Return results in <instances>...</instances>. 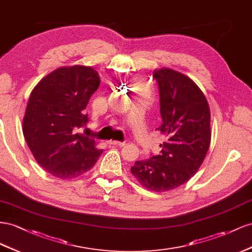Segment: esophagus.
Wrapping results in <instances>:
<instances>
[{
	"label": "esophagus",
	"mask_w": 252,
	"mask_h": 252,
	"mask_svg": "<svg viewBox=\"0 0 252 252\" xmlns=\"http://www.w3.org/2000/svg\"><path fill=\"white\" fill-rule=\"evenodd\" d=\"M110 143L112 146H118V147H125L126 142H120V141H116V140H111Z\"/></svg>",
	"instance_id": "esophagus-1"
}]
</instances>
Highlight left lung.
<instances>
[{
    "label": "left lung",
    "mask_w": 252,
    "mask_h": 252,
    "mask_svg": "<svg viewBox=\"0 0 252 252\" xmlns=\"http://www.w3.org/2000/svg\"><path fill=\"white\" fill-rule=\"evenodd\" d=\"M160 96L162 124L156 130L167 136L159 155L135 161L131 173L150 191L166 192L196 173L211 141L210 109L204 93L186 75L171 68L153 71Z\"/></svg>",
    "instance_id": "8db88e82"
}]
</instances>
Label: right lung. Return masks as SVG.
<instances>
[{"mask_svg":"<svg viewBox=\"0 0 252 252\" xmlns=\"http://www.w3.org/2000/svg\"><path fill=\"white\" fill-rule=\"evenodd\" d=\"M100 77L91 66L60 67L34 86L23 119V135L34 159L62 179L82 175L95 166L102 150L76 133L89 121L84 110Z\"/></svg>","mask_w":252,"mask_h":252,"instance_id":"add662e5","label":"right lung"}]
</instances>
